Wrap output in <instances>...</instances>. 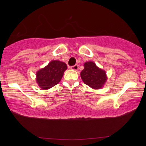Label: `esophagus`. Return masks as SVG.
Segmentation results:
<instances>
[{
  "label": "esophagus",
  "mask_w": 146,
  "mask_h": 146,
  "mask_svg": "<svg viewBox=\"0 0 146 146\" xmlns=\"http://www.w3.org/2000/svg\"><path fill=\"white\" fill-rule=\"evenodd\" d=\"M71 69L73 70H75V71L78 70V65H77V64L74 65V66L71 67Z\"/></svg>",
  "instance_id": "34e87169"
}]
</instances>
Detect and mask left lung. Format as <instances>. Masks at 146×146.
Masks as SVG:
<instances>
[{"instance_id":"8db88e82","label":"left lung","mask_w":146,"mask_h":146,"mask_svg":"<svg viewBox=\"0 0 146 146\" xmlns=\"http://www.w3.org/2000/svg\"><path fill=\"white\" fill-rule=\"evenodd\" d=\"M80 73L83 83L95 90L104 87L107 80L106 71L98 67L94 61H86Z\"/></svg>"}]
</instances>
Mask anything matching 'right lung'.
I'll use <instances>...</instances> for the list:
<instances>
[{
    "label": "right lung",
    "instance_id": "right-lung-1",
    "mask_svg": "<svg viewBox=\"0 0 146 146\" xmlns=\"http://www.w3.org/2000/svg\"><path fill=\"white\" fill-rule=\"evenodd\" d=\"M67 65L59 60H52L47 66L36 72V83L42 90H48L57 85L63 78Z\"/></svg>",
    "mask_w": 146,
    "mask_h": 146
}]
</instances>
